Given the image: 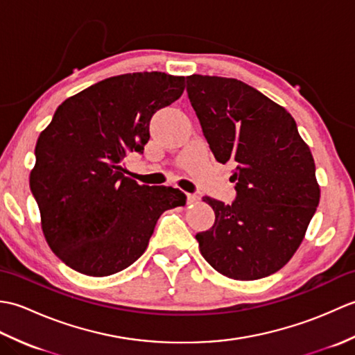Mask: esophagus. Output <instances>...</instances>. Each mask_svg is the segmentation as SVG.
Masks as SVG:
<instances>
[{
    "instance_id": "esophagus-1",
    "label": "esophagus",
    "mask_w": 355,
    "mask_h": 355,
    "mask_svg": "<svg viewBox=\"0 0 355 355\" xmlns=\"http://www.w3.org/2000/svg\"><path fill=\"white\" fill-rule=\"evenodd\" d=\"M198 201H200V195L187 193V202H189V205H195V202H198Z\"/></svg>"
}]
</instances>
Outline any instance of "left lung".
<instances>
[{
  "mask_svg": "<svg viewBox=\"0 0 355 355\" xmlns=\"http://www.w3.org/2000/svg\"><path fill=\"white\" fill-rule=\"evenodd\" d=\"M186 92L216 162L232 163V205L205 197L215 223L195 235L221 275L253 281L291 259L319 206L311 150L285 108L238 79L192 74Z\"/></svg>",
  "mask_w": 355,
  "mask_h": 355,
  "instance_id": "1",
  "label": "left lung"
}]
</instances>
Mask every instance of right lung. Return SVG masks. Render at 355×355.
I'll use <instances>...</instances> for the list:
<instances>
[{"label": "right lung", "mask_w": 355, "mask_h": 355, "mask_svg": "<svg viewBox=\"0 0 355 355\" xmlns=\"http://www.w3.org/2000/svg\"><path fill=\"white\" fill-rule=\"evenodd\" d=\"M183 89V76L162 71L112 76L64 101L41 132L30 191L45 239L70 268L101 277L130 267L164 210L186 202L180 189L140 186L122 166L143 154L150 119Z\"/></svg>", "instance_id": "1"}]
</instances>
